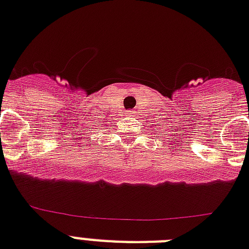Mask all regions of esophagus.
I'll use <instances>...</instances> for the list:
<instances>
[{"label":"esophagus","mask_w":249,"mask_h":249,"mask_svg":"<svg viewBox=\"0 0 249 249\" xmlns=\"http://www.w3.org/2000/svg\"><path fill=\"white\" fill-rule=\"evenodd\" d=\"M126 115H129V116H133V111H126Z\"/></svg>","instance_id":"esophagus-1"}]
</instances>
